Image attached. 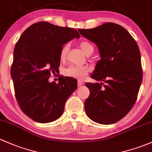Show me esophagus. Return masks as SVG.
I'll return each instance as SVG.
<instances>
[{"mask_svg": "<svg viewBox=\"0 0 152 152\" xmlns=\"http://www.w3.org/2000/svg\"><path fill=\"white\" fill-rule=\"evenodd\" d=\"M83 84V81L80 80H78V81H77V86H78V87H80V86H81Z\"/></svg>", "mask_w": 152, "mask_h": 152, "instance_id": "34e87169", "label": "esophagus"}]
</instances>
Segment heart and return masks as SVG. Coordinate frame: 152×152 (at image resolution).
Wrapping results in <instances>:
<instances>
[{
	"label": "heart",
	"mask_w": 152,
	"mask_h": 152,
	"mask_svg": "<svg viewBox=\"0 0 152 152\" xmlns=\"http://www.w3.org/2000/svg\"><path fill=\"white\" fill-rule=\"evenodd\" d=\"M80 47L81 50H83V53L86 55V56H89L91 53L94 52V48L92 44H91L88 42L83 41L80 43ZM69 50V44H65L61 47V50H60L59 57L61 61H65L67 58L68 52ZM89 72V69L88 66H70L68 68L64 69V75L70 77L74 78H79V79H83L88 72Z\"/></svg>",
	"instance_id": "obj_1"
}]
</instances>
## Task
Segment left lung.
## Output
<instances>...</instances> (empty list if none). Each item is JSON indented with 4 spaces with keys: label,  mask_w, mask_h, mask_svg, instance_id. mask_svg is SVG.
<instances>
[{
    "label": "left lung",
    "mask_w": 152,
    "mask_h": 152,
    "mask_svg": "<svg viewBox=\"0 0 152 152\" xmlns=\"http://www.w3.org/2000/svg\"><path fill=\"white\" fill-rule=\"evenodd\" d=\"M78 31L97 45L101 56L91 77L102 83H86L90 95L85 110L97 123H115L133 108L142 82L138 44L123 27L112 22Z\"/></svg>",
    "instance_id": "left-lung-1"
}]
</instances>
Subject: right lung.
Masks as SVG:
<instances>
[{
	"instance_id": "add662e5",
	"label": "right lung",
	"mask_w": 152,
	"mask_h": 152,
	"mask_svg": "<svg viewBox=\"0 0 152 152\" xmlns=\"http://www.w3.org/2000/svg\"><path fill=\"white\" fill-rule=\"evenodd\" d=\"M75 37H80L76 30L40 22L30 26L16 43L11 67L14 93L20 109L34 121L58 119L77 88L72 77L48 82L50 73L58 70L61 47Z\"/></svg>"
}]
</instances>
